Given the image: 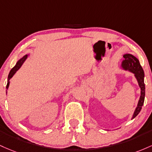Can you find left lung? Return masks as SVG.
Masks as SVG:
<instances>
[{
    "instance_id": "8db88e82",
    "label": "left lung",
    "mask_w": 152,
    "mask_h": 152,
    "mask_svg": "<svg viewBox=\"0 0 152 152\" xmlns=\"http://www.w3.org/2000/svg\"><path fill=\"white\" fill-rule=\"evenodd\" d=\"M124 59L121 64V67L123 70L129 71L134 75L136 80L138 82L139 88L141 89V95L138 101L137 106L134 110L131 119H134L139 112L141 111L144 105L145 98V84H144V72L141 67L139 59L135 56L131 54H125L124 55Z\"/></svg>"
}]
</instances>
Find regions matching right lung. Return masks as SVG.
Instances as JSON below:
<instances>
[{"instance_id":"obj_1","label":"right lung","mask_w":152,"mask_h":152,"mask_svg":"<svg viewBox=\"0 0 152 152\" xmlns=\"http://www.w3.org/2000/svg\"><path fill=\"white\" fill-rule=\"evenodd\" d=\"M28 55H29V54H25V55L23 56V57H21V59H20L19 60H18V62H16V65H15L14 67L12 68L11 70L10 71L9 75H8V76L7 85H6V94H7V90L8 89V87H9V85H10V80H11V78L13 77V76L15 74H16V72L18 71V69H20V68H21V67L22 66V64H23V62H25L26 59L27 57H28Z\"/></svg>"}]
</instances>
